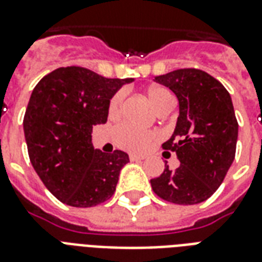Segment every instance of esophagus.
Masks as SVG:
<instances>
[{"mask_svg": "<svg viewBox=\"0 0 262 262\" xmlns=\"http://www.w3.org/2000/svg\"><path fill=\"white\" fill-rule=\"evenodd\" d=\"M143 159H145V156H141V155H134V153L129 155V160L131 161H141Z\"/></svg>", "mask_w": 262, "mask_h": 262, "instance_id": "34e87169", "label": "esophagus"}]
</instances>
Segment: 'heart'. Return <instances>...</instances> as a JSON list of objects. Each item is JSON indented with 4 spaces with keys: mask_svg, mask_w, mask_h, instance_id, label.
<instances>
[{
    "mask_svg": "<svg viewBox=\"0 0 262 262\" xmlns=\"http://www.w3.org/2000/svg\"><path fill=\"white\" fill-rule=\"evenodd\" d=\"M147 98L152 106L157 110H160L168 102L174 101V96L164 86H152L147 91ZM124 92L119 91L113 95L109 103L110 116L119 115L123 107ZM113 139L117 146L131 150V152H145L152 146L153 142L159 139V134L155 131H145L134 127L131 124H120L113 131Z\"/></svg>",
    "mask_w": 262,
    "mask_h": 262,
    "instance_id": "1",
    "label": "heart"
}]
</instances>
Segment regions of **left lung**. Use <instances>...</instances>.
Segmentation results:
<instances>
[{
  "label": "left lung",
  "mask_w": 262,
  "mask_h": 262,
  "mask_svg": "<svg viewBox=\"0 0 262 262\" xmlns=\"http://www.w3.org/2000/svg\"><path fill=\"white\" fill-rule=\"evenodd\" d=\"M180 102V116L171 138L163 143L176 152L180 167L166 163L161 176L150 180L153 192L176 204H198L220 188L233 163L237 121L229 92L208 73L180 69L155 77Z\"/></svg>",
  "instance_id": "obj_1"
}]
</instances>
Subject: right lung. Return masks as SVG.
Returning a JSON list of instances; mask_svg holds the SVG:
<instances>
[{"mask_svg":"<svg viewBox=\"0 0 262 262\" xmlns=\"http://www.w3.org/2000/svg\"><path fill=\"white\" fill-rule=\"evenodd\" d=\"M133 78H106L77 66L59 68L31 92L23 119L29 157L47 189L62 203L92 207L113 196L123 150L92 145V125L105 124L116 92Z\"/></svg>","mask_w":262,"mask_h":262,"instance_id":"1","label":"right lung"}]
</instances>
